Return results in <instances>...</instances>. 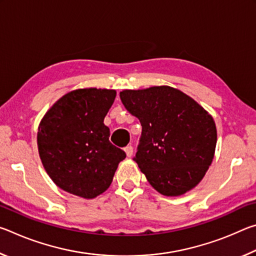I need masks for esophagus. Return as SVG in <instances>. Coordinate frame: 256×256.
Segmentation results:
<instances>
[{
    "instance_id": "esophagus-1",
    "label": "esophagus",
    "mask_w": 256,
    "mask_h": 256,
    "mask_svg": "<svg viewBox=\"0 0 256 256\" xmlns=\"http://www.w3.org/2000/svg\"><path fill=\"white\" fill-rule=\"evenodd\" d=\"M124 151H125V154H126L128 157H131V156L133 154V148H132V146H125V148H124Z\"/></svg>"
}]
</instances>
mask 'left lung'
<instances>
[{
  "mask_svg": "<svg viewBox=\"0 0 256 256\" xmlns=\"http://www.w3.org/2000/svg\"><path fill=\"white\" fill-rule=\"evenodd\" d=\"M120 100L142 126L136 160L152 188L178 196L204 177L216 144V128L204 108L168 86L123 90Z\"/></svg>",
  "mask_w": 256,
  "mask_h": 256,
  "instance_id": "8db88e82",
  "label": "left lung"
}]
</instances>
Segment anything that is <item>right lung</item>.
<instances>
[{"instance_id":"1","label":"right lung","mask_w":256,"mask_h":256,"mask_svg":"<svg viewBox=\"0 0 256 256\" xmlns=\"http://www.w3.org/2000/svg\"><path fill=\"white\" fill-rule=\"evenodd\" d=\"M108 89H78L64 94L38 126V152L52 180L74 196L94 198L110 188L122 149L110 142L104 118L115 100Z\"/></svg>"}]
</instances>
